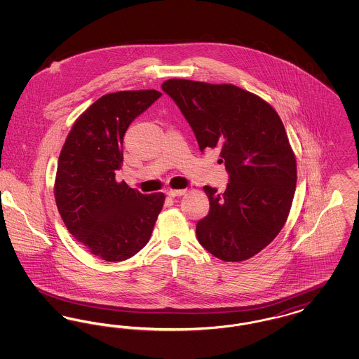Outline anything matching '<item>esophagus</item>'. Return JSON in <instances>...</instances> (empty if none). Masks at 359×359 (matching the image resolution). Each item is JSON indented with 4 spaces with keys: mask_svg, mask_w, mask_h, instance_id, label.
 I'll return each instance as SVG.
<instances>
[{
    "mask_svg": "<svg viewBox=\"0 0 359 359\" xmlns=\"http://www.w3.org/2000/svg\"><path fill=\"white\" fill-rule=\"evenodd\" d=\"M167 194H168L170 198H176V196L186 195V194H187V189H170Z\"/></svg>",
    "mask_w": 359,
    "mask_h": 359,
    "instance_id": "1",
    "label": "esophagus"
}]
</instances>
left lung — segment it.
<instances>
[{"label": "left lung", "mask_w": 359, "mask_h": 359, "mask_svg": "<svg viewBox=\"0 0 359 359\" xmlns=\"http://www.w3.org/2000/svg\"><path fill=\"white\" fill-rule=\"evenodd\" d=\"M161 87L199 149H217L229 173L223 194L203 187L210 211L196 223L199 243L223 261L255 256L281 231L296 189V158L283 121L269 103L237 86L170 79Z\"/></svg>", "instance_id": "obj_1"}]
</instances>
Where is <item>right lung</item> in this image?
Listing matches in <instances>:
<instances>
[{
  "instance_id": "obj_1",
  "label": "right lung",
  "mask_w": 359,
  "mask_h": 359,
  "mask_svg": "<svg viewBox=\"0 0 359 359\" xmlns=\"http://www.w3.org/2000/svg\"><path fill=\"white\" fill-rule=\"evenodd\" d=\"M160 97L156 90L103 95L75 121L59 156V214L74 238L109 262L128 259L148 243L164 205L163 192L144 195L116 180L126 129Z\"/></svg>"
}]
</instances>
